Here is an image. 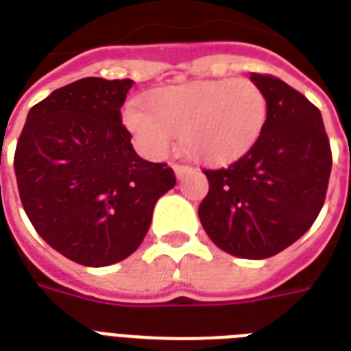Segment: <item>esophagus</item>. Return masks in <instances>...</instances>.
<instances>
[{
	"mask_svg": "<svg viewBox=\"0 0 351 351\" xmlns=\"http://www.w3.org/2000/svg\"><path fill=\"white\" fill-rule=\"evenodd\" d=\"M173 169H175V175L178 176V178H182V176L187 175V173H189V171H191V167H189V165L175 164V165H173Z\"/></svg>",
	"mask_w": 351,
	"mask_h": 351,
	"instance_id": "obj_1",
	"label": "esophagus"
}]
</instances>
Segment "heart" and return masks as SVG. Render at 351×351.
<instances>
[{
	"instance_id": "b5f03b06",
	"label": "heart",
	"mask_w": 351,
	"mask_h": 351,
	"mask_svg": "<svg viewBox=\"0 0 351 351\" xmlns=\"http://www.w3.org/2000/svg\"><path fill=\"white\" fill-rule=\"evenodd\" d=\"M266 118V95L251 80H209L153 90L147 107H125L123 125L149 158H165L182 134L195 160L230 164L258 142Z\"/></svg>"
}]
</instances>
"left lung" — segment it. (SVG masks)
Instances as JSON below:
<instances>
[{
	"mask_svg": "<svg viewBox=\"0 0 351 351\" xmlns=\"http://www.w3.org/2000/svg\"><path fill=\"white\" fill-rule=\"evenodd\" d=\"M266 95L258 142L228 167L206 169L209 193L198 217L220 250L267 258L299 240L319 217L332 173L321 111L269 74L251 73Z\"/></svg>",
	"mask_w": 351,
	"mask_h": 351,
	"instance_id": "obj_1",
	"label": "left lung"
}]
</instances>
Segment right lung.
Returning a JSON list of instances; mask_svg holds the SVG:
<instances>
[{"mask_svg":"<svg viewBox=\"0 0 351 351\" xmlns=\"http://www.w3.org/2000/svg\"><path fill=\"white\" fill-rule=\"evenodd\" d=\"M132 80L84 78L29 111L14 171L34 230L58 253L101 267L134 253L154 204L175 187L167 164L140 158L121 123Z\"/></svg>","mask_w":351,"mask_h":351,"instance_id":"obj_1","label":"right lung"}]
</instances>
